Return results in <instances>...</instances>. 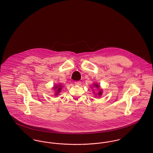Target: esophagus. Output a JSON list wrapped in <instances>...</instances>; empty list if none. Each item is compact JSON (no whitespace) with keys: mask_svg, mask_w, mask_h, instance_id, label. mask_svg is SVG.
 <instances>
[{"mask_svg":"<svg viewBox=\"0 0 153 153\" xmlns=\"http://www.w3.org/2000/svg\"><path fill=\"white\" fill-rule=\"evenodd\" d=\"M81 84V81H76L75 82V85H80Z\"/></svg>","mask_w":153,"mask_h":153,"instance_id":"1","label":"esophagus"}]
</instances>
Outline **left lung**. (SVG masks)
<instances>
[{
	"instance_id": "obj_1",
	"label": "left lung",
	"mask_w": 153,
	"mask_h": 153,
	"mask_svg": "<svg viewBox=\"0 0 153 153\" xmlns=\"http://www.w3.org/2000/svg\"><path fill=\"white\" fill-rule=\"evenodd\" d=\"M94 85L95 87L97 88L100 89V86L98 85V84H94ZM102 89H100V91L98 92V96H101V95H102Z\"/></svg>"
}]
</instances>
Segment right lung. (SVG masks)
Segmentation results:
<instances>
[{"instance_id": "obj_1", "label": "right lung", "mask_w": 153, "mask_h": 153, "mask_svg": "<svg viewBox=\"0 0 153 153\" xmlns=\"http://www.w3.org/2000/svg\"><path fill=\"white\" fill-rule=\"evenodd\" d=\"M53 89L55 90L56 89V93H55V95H58L59 94V93L61 92V89H62V85L61 84H59L58 85H56L53 87Z\"/></svg>"}]
</instances>
